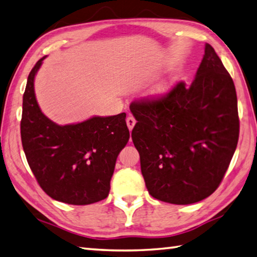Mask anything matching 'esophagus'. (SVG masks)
<instances>
[{
    "label": "esophagus",
    "mask_w": 257,
    "mask_h": 257,
    "mask_svg": "<svg viewBox=\"0 0 257 257\" xmlns=\"http://www.w3.org/2000/svg\"><path fill=\"white\" fill-rule=\"evenodd\" d=\"M135 123H137V120H135V118L133 117V116L128 115V116H127V118H126V124H127V127H128V130H130V131H132V130H133Z\"/></svg>",
    "instance_id": "esophagus-1"
}]
</instances>
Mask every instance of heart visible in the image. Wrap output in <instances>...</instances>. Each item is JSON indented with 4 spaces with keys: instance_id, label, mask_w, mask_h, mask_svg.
Listing matches in <instances>:
<instances>
[{
    "instance_id": "b5f03b06",
    "label": "heart",
    "mask_w": 257,
    "mask_h": 257,
    "mask_svg": "<svg viewBox=\"0 0 257 257\" xmlns=\"http://www.w3.org/2000/svg\"><path fill=\"white\" fill-rule=\"evenodd\" d=\"M168 89H169V85L167 83H161L152 90V95L156 96V97H161V96H163L167 93Z\"/></svg>"
}]
</instances>
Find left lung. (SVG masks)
Instances as JSON below:
<instances>
[{"instance_id":"obj_1","label":"left lung","mask_w":257,"mask_h":257,"mask_svg":"<svg viewBox=\"0 0 257 257\" xmlns=\"http://www.w3.org/2000/svg\"><path fill=\"white\" fill-rule=\"evenodd\" d=\"M130 109L150 195L189 205L219 187L238 142L239 118L234 81L214 48L206 43L190 86L178 81L161 97L133 100Z\"/></svg>"}]
</instances>
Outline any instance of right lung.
Segmentation results:
<instances>
[{
  "label": "right lung",
  "mask_w": 257,
  "mask_h": 257,
  "mask_svg": "<svg viewBox=\"0 0 257 257\" xmlns=\"http://www.w3.org/2000/svg\"><path fill=\"white\" fill-rule=\"evenodd\" d=\"M45 57L28 77L23 94L21 141L39 186L52 199L90 205L108 196L116 159L130 139L126 114L95 116L60 126L41 112L35 95V76Z\"/></svg>",
  "instance_id": "obj_1"
}]
</instances>
